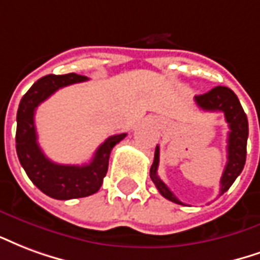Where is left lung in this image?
<instances>
[{"mask_svg":"<svg viewBox=\"0 0 260 260\" xmlns=\"http://www.w3.org/2000/svg\"><path fill=\"white\" fill-rule=\"evenodd\" d=\"M197 105L209 112H223L226 122L229 124V137H227V164L220 179V195L226 192L236 181L240 173L244 169L247 159V140H248V119L241 104L234 94V91L227 87L217 86L210 91L195 96ZM159 166V147L155 149L153 164L149 170V176L153 184L166 200L176 202L179 205H184L181 201L176 198V195L168 188L158 176Z\"/></svg>","mask_w":260,"mask_h":260,"instance_id":"left-lung-1","label":"left lung"}]
</instances>
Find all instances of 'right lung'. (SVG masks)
I'll return each mask as SVG.
<instances>
[{"mask_svg": "<svg viewBox=\"0 0 260 260\" xmlns=\"http://www.w3.org/2000/svg\"><path fill=\"white\" fill-rule=\"evenodd\" d=\"M86 80V76L76 73L44 76L30 87L19 104L16 115V152L19 162L33 184L55 200H73L95 194L101 188L108 172L112 148L127 136L123 133L107 138L98 147L90 164L81 166L58 165L45 156L37 143L34 124L36 109L55 91Z\"/></svg>", "mask_w": 260, "mask_h": 260, "instance_id": "obj_1", "label": "right lung"}]
</instances>
